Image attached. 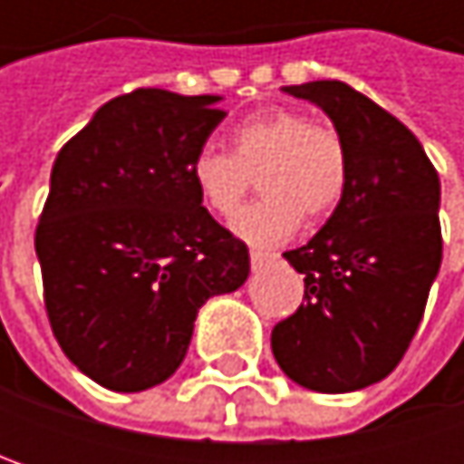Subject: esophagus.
<instances>
[{"mask_svg": "<svg viewBox=\"0 0 464 464\" xmlns=\"http://www.w3.org/2000/svg\"><path fill=\"white\" fill-rule=\"evenodd\" d=\"M279 255L276 252H263V249H252L249 252V263H252V268H263L266 263H274Z\"/></svg>", "mask_w": 464, "mask_h": 464, "instance_id": "1", "label": "esophagus"}]
</instances>
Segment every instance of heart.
Instances as JSON below:
<instances>
[{
    "label": "heart",
    "mask_w": 464,
    "mask_h": 464,
    "mask_svg": "<svg viewBox=\"0 0 464 464\" xmlns=\"http://www.w3.org/2000/svg\"><path fill=\"white\" fill-rule=\"evenodd\" d=\"M263 198L238 220L236 231L252 244H276L312 223L327 220L346 198L352 158L341 131L301 110H263L231 131V152L204 147L190 160V182L204 207L233 220L252 188Z\"/></svg>",
    "instance_id": "obj_1"
}]
</instances>
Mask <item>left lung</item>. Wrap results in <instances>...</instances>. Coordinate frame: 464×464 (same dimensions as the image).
<instances>
[{
  "label": "left lung",
  "instance_id": "8db88e82",
  "mask_svg": "<svg viewBox=\"0 0 464 464\" xmlns=\"http://www.w3.org/2000/svg\"><path fill=\"white\" fill-rule=\"evenodd\" d=\"M341 131L352 182L320 233L285 252L304 304L274 324L279 368L317 392H354L390 376L417 333L438 276L440 182L419 140L341 80L287 85Z\"/></svg>",
  "mask_w": 464,
  "mask_h": 464
}]
</instances>
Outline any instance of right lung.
I'll return each mask as SVG.
<instances>
[{"mask_svg":"<svg viewBox=\"0 0 464 464\" xmlns=\"http://www.w3.org/2000/svg\"><path fill=\"white\" fill-rule=\"evenodd\" d=\"M220 96L137 88L107 102L53 163L34 246L53 335L96 384L141 392L185 360L198 309L233 293L249 252L204 207L190 160Z\"/></svg>","mask_w":464,"mask_h":464,"instance_id":"obj_1","label":"right lung"}]
</instances>
